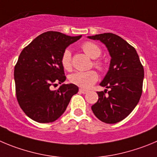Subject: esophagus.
<instances>
[{
    "label": "esophagus",
    "mask_w": 157,
    "mask_h": 157,
    "mask_svg": "<svg viewBox=\"0 0 157 157\" xmlns=\"http://www.w3.org/2000/svg\"><path fill=\"white\" fill-rule=\"evenodd\" d=\"M79 92H80V93H81V94H87V90H83V89H80V90H79Z\"/></svg>",
    "instance_id": "esophagus-1"
}]
</instances>
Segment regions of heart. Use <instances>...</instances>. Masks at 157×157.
Instances as JSON below:
<instances>
[{"label":"heart","instance_id":"obj_1","mask_svg":"<svg viewBox=\"0 0 157 157\" xmlns=\"http://www.w3.org/2000/svg\"><path fill=\"white\" fill-rule=\"evenodd\" d=\"M81 49L88 56L92 59H97L101 54V49L97 44L92 42H83ZM61 64L64 70L70 71L72 70V56L71 52L68 49L63 51L61 56ZM94 67L99 70L105 68V63L101 59H96L94 62ZM98 80V75L94 70L89 71H79L71 74L69 77V80L71 83L75 84L83 89H88L94 84Z\"/></svg>","mask_w":157,"mask_h":157}]
</instances>
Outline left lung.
I'll use <instances>...</instances> for the list:
<instances>
[{"label": "left lung", "instance_id": "8db88e82", "mask_svg": "<svg viewBox=\"0 0 157 157\" xmlns=\"http://www.w3.org/2000/svg\"><path fill=\"white\" fill-rule=\"evenodd\" d=\"M100 40L112 57L109 70L100 85L98 101L91 106L95 116L108 124H115L126 118L140 101L143 92L144 69L133 46L113 33L88 36Z\"/></svg>", "mask_w": 157, "mask_h": 157}]
</instances>
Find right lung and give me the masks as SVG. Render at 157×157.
<instances>
[{"instance_id":"obj_1","label":"right lung","mask_w":157,"mask_h":157,"mask_svg":"<svg viewBox=\"0 0 157 157\" xmlns=\"http://www.w3.org/2000/svg\"><path fill=\"white\" fill-rule=\"evenodd\" d=\"M49 31L36 37L25 47L14 67L17 100L23 112L39 123L58 119L67 109L75 84H63L56 90L52 86L65 81L61 56L66 48L81 38Z\"/></svg>"}]
</instances>
